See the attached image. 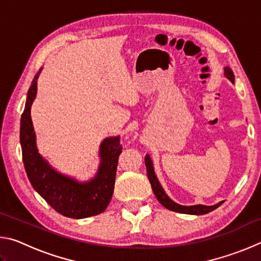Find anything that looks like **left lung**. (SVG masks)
<instances>
[{"label": "left lung", "instance_id": "obj_1", "mask_svg": "<svg viewBox=\"0 0 261 261\" xmlns=\"http://www.w3.org/2000/svg\"><path fill=\"white\" fill-rule=\"evenodd\" d=\"M224 76H226L229 81L231 83L235 82V76H233L232 70L226 67L224 68ZM145 166H146V170H147V176L149 179V183H151V187L154 194H155L156 199L162 206H165L167 210H170L173 212H177V213H182V214H193V215H202V214H207L210 212L214 211L215 208H218L220 205H222L223 201H220L219 204L213 205V206H205V205H194V206H183L179 204H176L175 201L170 199L169 197L167 196V193L165 192V190L162 189L160 182L158 180V177L155 173H154V167H153V162L149 158L148 154H146L145 156Z\"/></svg>", "mask_w": 261, "mask_h": 261}]
</instances>
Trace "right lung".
Masks as SVG:
<instances>
[{
  "instance_id": "1",
  "label": "right lung",
  "mask_w": 261,
  "mask_h": 261,
  "mask_svg": "<svg viewBox=\"0 0 261 261\" xmlns=\"http://www.w3.org/2000/svg\"><path fill=\"white\" fill-rule=\"evenodd\" d=\"M40 69L29 88L20 118V145L23 162L33 189L60 214L72 219L98 215L107 208L114 193L118 156L122 153L120 137H109L100 145V165L94 178L78 182L56 171L38 152L31 118V106L37 95Z\"/></svg>"
}]
</instances>
